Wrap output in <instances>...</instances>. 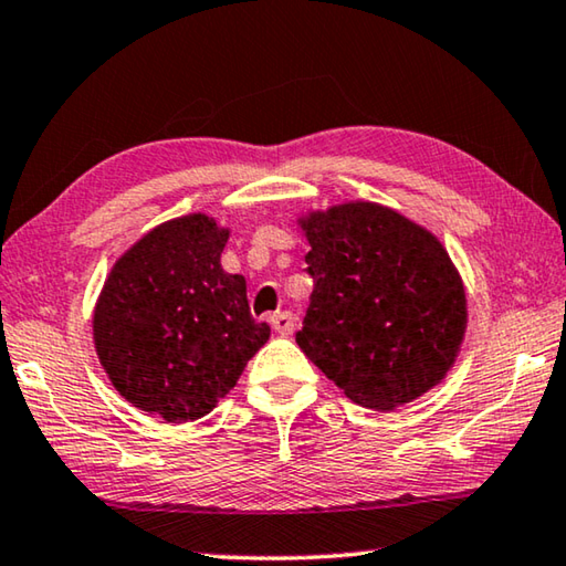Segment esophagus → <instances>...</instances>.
Here are the masks:
<instances>
[{
    "label": "esophagus",
    "instance_id": "obj_1",
    "mask_svg": "<svg viewBox=\"0 0 566 566\" xmlns=\"http://www.w3.org/2000/svg\"><path fill=\"white\" fill-rule=\"evenodd\" d=\"M270 324H272L274 332H280L282 337H286V334L294 332L296 319H294L292 312H276V314H272V317H270Z\"/></svg>",
    "mask_w": 566,
    "mask_h": 566
}]
</instances>
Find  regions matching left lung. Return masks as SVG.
<instances>
[{"label":"left lung","mask_w":566,"mask_h":566,"mask_svg":"<svg viewBox=\"0 0 566 566\" xmlns=\"http://www.w3.org/2000/svg\"><path fill=\"white\" fill-rule=\"evenodd\" d=\"M296 222L314 280L300 349L367 409L391 411L437 387L467 332L464 282L442 242L377 202Z\"/></svg>","instance_id":"obj_1"}]
</instances>
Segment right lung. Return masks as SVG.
Returning a JSON list of instances; mask_svg holds the SVG:
<instances>
[{
    "label": "right lung",
    "instance_id": "add662e5",
    "mask_svg": "<svg viewBox=\"0 0 566 566\" xmlns=\"http://www.w3.org/2000/svg\"><path fill=\"white\" fill-rule=\"evenodd\" d=\"M229 229L185 214L134 242L104 280L92 337L112 387L165 421H195L270 339L249 314L242 274L222 270Z\"/></svg>",
    "mask_w": 566,
    "mask_h": 566
}]
</instances>
